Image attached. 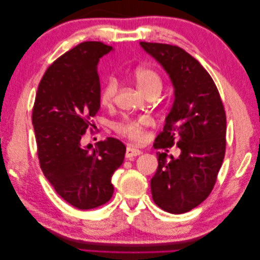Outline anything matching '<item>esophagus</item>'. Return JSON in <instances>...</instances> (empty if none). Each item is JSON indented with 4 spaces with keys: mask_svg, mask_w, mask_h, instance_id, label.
<instances>
[{
    "mask_svg": "<svg viewBox=\"0 0 260 260\" xmlns=\"http://www.w3.org/2000/svg\"><path fill=\"white\" fill-rule=\"evenodd\" d=\"M140 154H142V151L138 150V148H134V147H131V146H129V147L126 148L125 156H126L127 159H133V158H135V156H138Z\"/></svg>",
    "mask_w": 260,
    "mask_h": 260,
    "instance_id": "1",
    "label": "esophagus"
}]
</instances>
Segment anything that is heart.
Segmentation results:
<instances>
[{
	"instance_id": "obj_1",
	"label": "heart",
	"mask_w": 260,
	"mask_h": 260,
	"mask_svg": "<svg viewBox=\"0 0 260 260\" xmlns=\"http://www.w3.org/2000/svg\"><path fill=\"white\" fill-rule=\"evenodd\" d=\"M134 79L140 91L148 95L151 93L159 94L162 88V79L160 75L152 68L140 67L134 72ZM118 90V83L115 77H108L101 87L100 99L106 106L113 104ZM148 124L146 118H127L116 125V130L131 139L139 140L143 137L144 127Z\"/></svg>"
}]
</instances>
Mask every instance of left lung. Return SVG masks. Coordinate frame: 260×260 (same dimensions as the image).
Returning <instances> with one entry per match:
<instances>
[{
    "mask_svg": "<svg viewBox=\"0 0 260 260\" xmlns=\"http://www.w3.org/2000/svg\"><path fill=\"white\" fill-rule=\"evenodd\" d=\"M169 76L174 102L155 148H180L177 158L156 153L152 198L173 214L189 212L211 193L226 152V113L218 88L197 59L177 46L139 42ZM167 151V150H166Z\"/></svg>",
    "mask_w": 260,
    "mask_h": 260,
    "instance_id": "1",
    "label": "left lung"
}]
</instances>
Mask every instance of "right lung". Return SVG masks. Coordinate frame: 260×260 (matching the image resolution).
Listing matches in <instances>:
<instances>
[{"label":"right lung","instance_id":"1","mask_svg":"<svg viewBox=\"0 0 260 260\" xmlns=\"http://www.w3.org/2000/svg\"><path fill=\"white\" fill-rule=\"evenodd\" d=\"M113 47L85 41L58 57L45 72L34 101L32 124L40 167L70 205L91 210L112 198V176L123 164L124 144L115 138L80 144L90 118L100 109L98 63Z\"/></svg>","mask_w":260,"mask_h":260}]
</instances>
